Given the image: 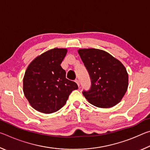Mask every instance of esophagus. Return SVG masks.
I'll use <instances>...</instances> for the list:
<instances>
[{"label": "esophagus", "instance_id": "obj_1", "mask_svg": "<svg viewBox=\"0 0 150 150\" xmlns=\"http://www.w3.org/2000/svg\"><path fill=\"white\" fill-rule=\"evenodd\" d=\"M75 83H77V85H78V87H79V80H77V79H76L75 80Z\"/></svg>", "mask_w": 150, "mask_h": 150}]
</instances>
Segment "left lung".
Wrapping results in <instances>:
<instances>
[{
	"label": "left lung",
	"instance_id": "obj_1",
	"mask_svg": "<svg viewBox=\"0 0 150 150\" xmlns=\"http://www.w3.org/2000/svg\"><path fill=\"white\" fill-rule=\"evenodd\" d=\"M78 53L89 73L91 87L83 94L99 108H110L120 102L128 87V74L120 61L104 50L88 48Z\"/></svg>",
	"mask_w": 150,
	"mask_h": 150
}]
</instances>
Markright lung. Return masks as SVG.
Segmentation results:
<instances>
[{
	"instance_id": "right-lung-1",
	"label": "right lung",
	"mask_w": 150,
	"mask_h": 150,
	"mask_svg": "<svg viewBox=\"0 0 150 150\" xmlns=\"http://www.w3.org/2000/svg\"><path fill=\"white\" fill-rule=\"evenodd\" d=\"M66 48L47 51L28 66L23 79V91L30 105L44 114L55 112L65 105L77 83L66 79L61 63L67 54Z\"/></svg>"
}]
</instances>
